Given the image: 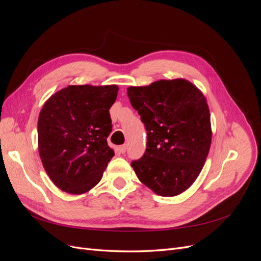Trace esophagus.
I'll list each match as a JSON object with an SVG mask.
<instances>
[{"label": "esophagus", "instance_id": "34e87169", "mask_svg": "<svg viewBox=\"0 0 261 261\" xmlns=\"http://www.w3.org/2000/svg\"><path fill=\"white\" fill-rule=\"evenodd\" d=\"M118 151H120V153H125L126 152V145H122L118 147Z\"/></svg>", "mask_w": 261, "mask_h": 261}]
</instances>
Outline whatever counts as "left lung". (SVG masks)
<instances>
[{
	"label": "left lung",
	"instance_id": "1",
	"mask_svg": "<svg viewBox=\"0 0 261 261\" xmlns=\"http://www.w3.org/2000/svg\"><path fill=\"white\" fill-rule=\"evenodd\" d=\"M127 96L147 130L146 151L132 168L158 195L183 193L199 175L211 145L203 94L192 83L173 80L129 87Z\"/></svg>",
	"mask_w": 261,
	"mask_h": 261
}]
</instances>
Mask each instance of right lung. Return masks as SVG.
I'll return each instance as SVG.
<instances>
[{"instance_id":"right-lung-1","label":"right lung","mask_w":261,"mask_h":261,"mask_svg":"<svg viewBox=\"0 0 261 261\" xmlns=\"http://www.w3.org/2000/svg\"><path fill=\"white\" fill-rule=\"evenodd\" d=\"M118 87L68 86L45 102L38 118V149L45 172L63 192L80 195L102 178L114 155L107 138Z\"/></svg>"}]
</instances>
